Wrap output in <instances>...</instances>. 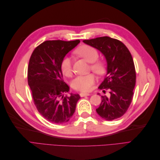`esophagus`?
Masks as SVG:
<instances>
[{
  "instance_id": "obj_1",
  "label": "esophagus",
  "mask_w": 160,
  "mask_h": 160,
  "mask_svg": "<svg viewBox=\"0 0 160 160\" xmlns=\"http://www.w3.org/2000/svg\"><path fill=\"white\" fill-rule=\"evenodd\" d=\"M80 96L81 97H85V96H89L90 95L89 93H80Z\"/></svg>"
}]
</instances>
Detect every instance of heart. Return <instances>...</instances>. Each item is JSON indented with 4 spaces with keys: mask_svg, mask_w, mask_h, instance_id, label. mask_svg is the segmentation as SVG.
Instances as JSON below:
<instances>
[{
    "mask_svg": "<svg viewBox=\"0 0 160 160\" xmlns=\"http://www.w3.org/2000/svg\"><path fill=\"white\" fill-rule=\"evenodd\" d=\"M75 53L85 61L91 62L90 69L98 75H102L105 70V65L103 61L98 60L99 52L95 48L90 45H85L79 47L75 51ZM61 69L66 77H70L72 73V59L69 57H65L61 62ZM95 76L92 74L80 75L77 77L72 82V88L76 91L88 92L92 89L95 81Z\"/></svg>",
    "mask_w": 160,
    "mask_h": 160,
    "instance_id": "b5f03b06",
    "label": "heart"
}]
</instances>
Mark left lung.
Here are the masks:
<instances>
[{
  "mask_svg": "<svg viewBox=\"0 0 160 160\" xmlns=\"http://www.w3.org/2000/svg\"><path fill=\"white\" fill-rule=\"evenodd\" d=\"M83 42L99 50L108 62L107 75L99 88L104 93L108 90L110 95L101 96L97 113L108 121L119 118L128 111L133 97L136 72L132 56L127 47L115 38L101 37Z\"/></svg>",
  "mask_w": 160,
  "mask_h": 160,
  "instance_id": "8db88e82",
  "label": "left lung"
}]
</instances>
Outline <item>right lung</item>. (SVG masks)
I'll return each mask as SVG.
<instances>
[{
  "mask_svg": "<svg viewBox=\"0 0 160 160\" xmlns=\"http://www.w3.org/2000/svg\"><path fill=\"white\" fill-rule=\"evenodd\" d=\"M80 42L46 41L33 51L28 66V84L39 113L50 122L61 124L73 115L79 94L64 95L69 88L62 79L61 62Z\"/></svg>",
  "mask_w": 160,
  "mask_h": 160,
  "instance_id": "add662e5",
  "label": "right lung"
}]
</instances>
